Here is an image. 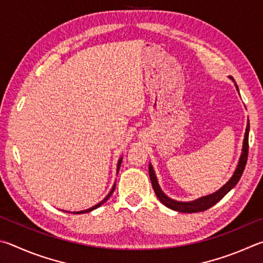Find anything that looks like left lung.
Masks as SVG:
<instances>
[{"mask_svg":"<svg viewBox=\"0 0 263 263\" xmlns=\"http://www.w3.org/2000/svg\"><path fill=\"white\" fill-rule=\"evenodd\" d=\"M229 78L231 81L234 82V85H236V89L239 92L238 85L236 84V81L233 80L232 76H229ZM248 133H250V122H247L246 126V132H245V137H243V142H242V149H241V155L240 158L238 160V165L234 172L232 174V177L230 178V180L219 188L218 191H216L213 194L205 195L199 197L194 201H188V202H181V201H177L173 200L171 197H168L165 193L162 191L160 188L157 177H156V173L154 171L153 165L149 164V176H150V180L151 183H153V188L155 191L156 196L158 197L159 201L162 202L164 205H166L167 208L172 209L174 211H179V213H199V211H204L206 209L211 208V206L215 205L218 201H220L223 197L228 194V193L232 190V188L237 185L238 181L240 180V178L242 176L243 170H245L246 166V162H247V156H248Z\"/></svg>","mask_w":263,"mask_h":263,"instance_id":"left-lung-1","label":"left lung"}]
</instances>
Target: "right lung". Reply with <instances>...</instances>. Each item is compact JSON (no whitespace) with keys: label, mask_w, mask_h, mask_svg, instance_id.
Instances as JSON below:
<instances>
[{"label":"right lung","mask_w":263,"mask_h":263,"mask_svg":"<svg viewBox=\"0 0 263 263\" xmlns=\"http://www.w3.org/2000/svg\"><path fill=\"white\" fill-rule=\"evenodd\" d=\"M121 163H122V157H120V159H119V162H118V165H117V174L119 173V170H120V166H121ZM114 190H115V183L113 185V187H112V190L109 191V193L107 195H106V197L105 199L103 200V201H100L99 203H97L96 205H93V206H91V208H89V209H85V210H82V211H71V214L73 213V214H86V213H90V211H92V210H95V209H97V208H99V206L101 205V204H104L106 201H107L109 197H110V195L113 194V192H114ZM66 213H70V211H66Z\"/></svg>","instance_id":"obj_1"}]
</instances>
